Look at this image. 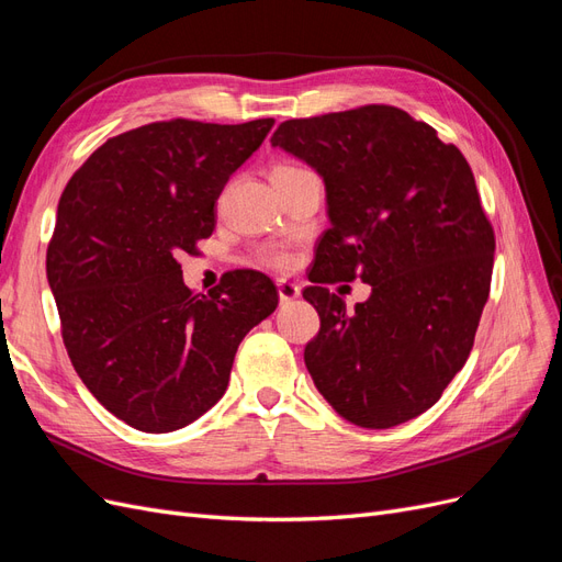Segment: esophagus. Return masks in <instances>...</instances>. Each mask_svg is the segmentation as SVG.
I'll return each mask as SVG.
<instances>
[{"label":"esophagus","instance_id":"1","mask_svg":"<svg viewBox=\"0 0 562 562\" xmlns=\"http://www.w3.org/2000/svg\"><path fill=\"white\" fill-rule=\"evenodd\" d=\"M277 285H279V300L281 302H293V300L300 297V285L297 283H290L285 279H279Z\"/></svg>","mask_w":562,"mask_h":562}]
</instances>
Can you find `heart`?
Segmentation results:
<instances>
[{
	"instance_id": "heart-1",
	"label": "heart",
	"mask_w": 562,
	"mask_h": 562,
	"mask_svg": "<svg viewBox=\"0 0 562 562\" xmlns=\"http://www.w3.org/2000/svg\"><path fill=\"white\" fill-rule=\"evenodd\" d=\"M274 171H297V167L277 165V167L272 169V173H274ZM258 260H260L262 265H269V267L285 269V267L290 265V254H288L285 248L277 246V244H267V246H262V248L258 250Z\"/></svg>"
}]
</instances>
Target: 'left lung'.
Masks as SVG:
<instances>
[{"label": "left lung", "instance_id": "8db88e82", "mask_svg": "<svg viewBox=\"0 0 562 562\" xmlns=\"http://www.w3.org/2000/svg\"><path fill=\"white\" fill-rule=\"evenodd\" d=\"M272 146L325 183L330 229L302 293L321 316L304 348L318 393L360 428L420 416L465 364L491 290L495 237L468 160L383 104L285 121ZM356 276L373 295L348 313L322 283Z\"/></svg>", "mask_w": 562, "mask_h": 562}]
</instances>
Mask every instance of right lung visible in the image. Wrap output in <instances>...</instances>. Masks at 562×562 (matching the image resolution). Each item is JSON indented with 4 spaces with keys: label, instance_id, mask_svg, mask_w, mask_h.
<instances>
[{
    "label": "right lung",
    "instance_id": "1",
    "mask_svg": "<svg viewBox=\"0 0 562 562\" xmlns=\"http://www.w3.org/2000/svg\"><path fill=\"white\" fill-rule=\"evenodd\" d=\"M272 125L177 119L130 130L63 192L46 254L63 339L86 389L130 428L160 435L206 414L241 339L274 314L265 274L239 269L202 295L179 265L211 237L225 183Z\"/></svg>",
    "mask_w": 562,
    "mask_h": 562
}]
</instances>
